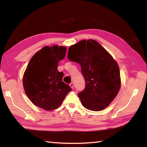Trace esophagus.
Instances as JSON below:
<instances>
[{"mask_svg": "<svg viewBox=\"0 0 147 147\" xmlns=\"http://www.w3.org/2000/svg\"><path fill=\"white\" fill-rule=\"evenodd\" d=\"M70 87L71 88H74V83H73V82H71V83L70 84Z\"/></svg>", "mask_w": 147, "mask_h": 147, "instance_id": "34e87169", "label": "esophagus"}]
</instances>
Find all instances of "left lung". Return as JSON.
Returning <instances> with one entry per match:
<instances>
[{"mask_svg": "<svg viewBox=\"0 0 147 147\" xmlns=\"http://www.w3.org/2000/svg\"><path fill=\"white\" fill-rule=\"evenodd\" d=\"M67 57L79 63L85 78L84 90L78 94L82 105L100 111L109 105L120 88V70L109 52L94 40H84L71 45Z\"/></svg>", "mask_w": 147, "mask_h": 147, "instance_id": "obj_1", "label": "left lung"}]
</instances>
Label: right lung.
Returning a JSON list of instances; mask_svg holds the SVG:
<instances>
[{
  "label": "right lung",
  "mask_w": 147,
  "mask_h": 147,
  "mask_svg": "<svg viewBox=\"0 0 147 147\" xmlns=\"http://www.w3.org/2000/svg\"><path fill=\"white\" fill-rule=\"evenodd\" d=\"M66 51L65 47H44L32 57L25 71L23 85L26 95L34 105L44 110L58 108L71 90L62 82L63 73L57 69Z\"/></svg>",
  "instance_id": "obj_1"
}]
</instances>
